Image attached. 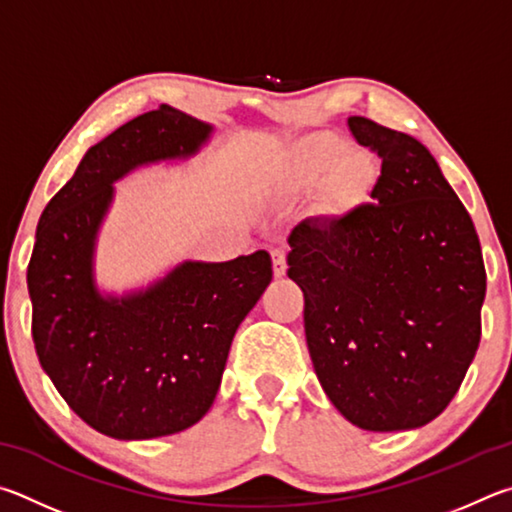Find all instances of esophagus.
I'll return each instance as SVG.
<instances>
[{
  "label": "esophagus",
  "instance_id": "obj_1",
  "mask_svg": "<svg viewBox=\"0 0 512 512\" xmlns=\"http://www.w3.org/2000/svg\"><path fill=\"white\" fill-rule=\"evenodd\" d=\"M272 267H274L276 279L285 276V270H288V263H285V249H281V247L272 249Z\"/></svg>",
  "mask_w": 512,
  "mask_h": 512
}]
</instances>
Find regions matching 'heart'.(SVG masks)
<instances>
[{
	"mask_svg": "<svg viewBox=\"0 0 512 512\" xmlns=\"http://www.w3.org/2000/svg\"><path fill=\"white\" fill-rule=\"evenodd\" d=\"M346 152H348V148L344 146V143H339L335 139L312 141L310 146L297 157V161H294V168H292L294 182L301 186L321 184L324 179H328L329 173L339 165V161L346 157ZM371 179H373V168L369 161L348 159L336 171V175L330 178V184H333V191L344 193V188L348 184L364 186V184H369Z\"/></svg>",
	"mask_w": 512,
	"mask_h": 512,
	"instance_id": "1",
	"label": "heart"
}]
</instances>
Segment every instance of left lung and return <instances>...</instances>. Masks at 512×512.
I'll return each mask as SVG.
<instances>
[{
	"label": "left lung",
	"instance_id": "8db88e82",
	"mask_svg": "<svg viewBox=\"0 0 512 512\" xmlns=\"http://www.w3.org/2000/svg\"><path fill=\"white\" fill-rule=\"evenodd\" d=\"M382 170L362 204L290 233L308 351L330 402L369 432L423 427L450 405L479 348L486 267L470 213L405 132L348 119Z\"/></svg>",
	"mask_w": 512,
	"mask_h": 512
}]
</instances>
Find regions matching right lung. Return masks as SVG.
I'll use <instances>...</instances> for the list:
<instances>
[{"instance_id": "obj_1", "label": "right lung", "mask_w": 512, "mask_h": 512, "mask_svg": "<svg viewBox=\"0 0 512 512\" xmlns=\"http://www.w3.org/2000/svg\"><path fill=\"white\" fill-rule=\"evenodd\" d=\"M211 130L159 105L89 148L40 215L26 270L35 353L67 405L105 436L146 441L195 425L220 389L240 321L272 281L261 249L186 261L121 299L96 290L92 258L112 184L137 166L195 155Z\"/></svg>"}]
</instances>
